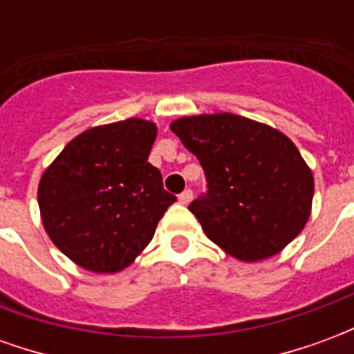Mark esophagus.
I'll return each instance as SVG.
<instances>
[{
    "label": "esophagus",
    "mask_w": 354,
    "mask_h": 354,
    "mask_svg": "<svg viewBox=\"0 0 354 354\" xmlns=\"http://www.w3.org/2000/svg\"><path fill=\"white\" fill-rule=\"evenodd\" d=\"M192 199H193L192 189H184V192L178 195V201H180L182 205H189V203H192Z\"/></svg>",
    "instance_id": "obj_1"
}]
</instances>
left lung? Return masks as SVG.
Here are the masks:
<instances>
[{
    "label": "left lung",
    "mask_w": 354,
    "mask_h": 354,
    "mask_svg": "<svg viewBox=\"0 0 354 354\" xmlns=\"http://www.w3.org/2000/svg\"><path fill=\"white\" fill-rule=\"evenodd\" d=\"M170 129L205 170L207 192L189 210L212 243L256 261L299 235L315 182L292 140L233 113L182 117Z\"/></svg>",
    "instance_id": "obj_1"
}]
</instances>
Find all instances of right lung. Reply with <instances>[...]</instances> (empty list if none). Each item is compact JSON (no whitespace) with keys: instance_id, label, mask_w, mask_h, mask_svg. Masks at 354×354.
Masks as SVG:
<instances>
[{"instance_id":"right-lung-1","label":"right lung","mask_w":354,"mask_h":354,"mask_svg":"<svg viewBox=\"0 0 354 354\" xmlns=\"http://www.w3.org/2000/svg\"><path fill=\"white\" fill-rule=\"evenodd\" d=\"M157 129L127 119L81 132L43 172L37 203L50 241L77 266L117 273L153 239L176 197L147 162Z\"/></svg>"}]
</instances>
